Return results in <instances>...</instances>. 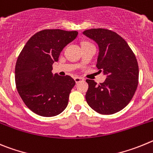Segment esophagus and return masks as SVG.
<instances>
[{
  "instance_id": "esophagus-1",
  "label": "esophagus",
  "mask_w": 153,
  "mask_h": 153,
  "mask_svg": "<svg viewBox=\"0 0 153 153\" xmlns=\"http://www.w3.org/2000/svg\"><path fill=\"white\" fill-rule=\"evenodd\" d=\"M74 79H75V81L76 83H78V82H83L84 81V78H81V77H75V78H74Z\"/></svg>"
}]
</instances>
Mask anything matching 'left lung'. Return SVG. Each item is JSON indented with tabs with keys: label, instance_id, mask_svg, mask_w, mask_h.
Listing matches in <instances>:
<instances>
[{
	"label": "left lung",
	"instance_id": "8db88e82",
	"mask_svg": "<svg viewBox=\"0 0 153 153\" xmlns=\"http://www.w3.org/2000/svg\"><path fill=\"white\" fill-rule=\"evenodd\" d=\"M84 35L95 41L99 47L96 66L107 75L97 85L87 79L86 101L100 114H113L123 109L133 98L138 86L137 58L127 42L117 33L107 29L85 30Z\"/></svg>",
	"mask_w": 153,
	"mask_h": 153
}]
</instances>
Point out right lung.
<instances>
[{"mask_svg": "<svg viewBox=\"0 0 153 153\" xmlns=\"http://www.w3.org/2000/svg\"><path fill=\"white\" fill-rule=\"evenodd\" d=\"M77 31L44 30L26 43L16 60L15 82L17 91L29 109L39 116L61 114L75 85L69 75L52 73L63 48L78 36Z\"/></svg>", "mask_w": 153, "mask_h": 153, "instance_id": "1", "label": "right lung"}]
</instances>
